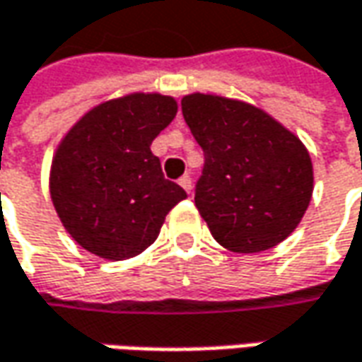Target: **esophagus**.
<instances>
[{
    "label": "esophagus",
    "instance_id": "esophagus-1",
    "mask_svg": "<svg viewBox=\"0 0 362 362\" xmlns=\"http://www.w3.org/2000/svg\"><path fill=\"white\" fill-rule=\"evenodd\" d=\"M178 184H180L182 188H184V190H186L188 194L192 192V178H190L188 174H184L180 180H178Z\"/></svg>",
    "mask_w": 362,
    "mask_h": 362
}]
</instances>
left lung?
I'll return each mask as SVG.
<instances>
[{
	"mask_svg": "<svg viewBox=\"0 0 362 362\" xmlns=\"http://www.w3.org/2000/svg\"><path fill=\"white\" fill-rule=\"evenodd\" d=\"M182 114L204 150L194 202L214 240L250 255L291 236L315 182L298 136L264 110L222 95H184Z\"/></svg>",
	"mask_w": 362,
	"mask_h": 362,
	"instance_id": "1",
	"label": "left lung"
}]
</instances>
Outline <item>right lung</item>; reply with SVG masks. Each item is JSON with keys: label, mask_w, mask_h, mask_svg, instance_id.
<instances>
[{"label": "right lung", "mask_w": 362, "mask_h": 362, "mask_svg": "<svg viewBox=\"0 0 362 362\" xmlns=\"http://www.w3.org/2000/svg\"><path fill=\"white\" fill-rule=\"evenodd\" d=\"M176 112L172 95H122L86 112L59 142L49 172L52 202L88 252L106 260L140 255L186 198L150 150Z\"/></svg>", "instance_id": "add662e5"}]
</instances>
